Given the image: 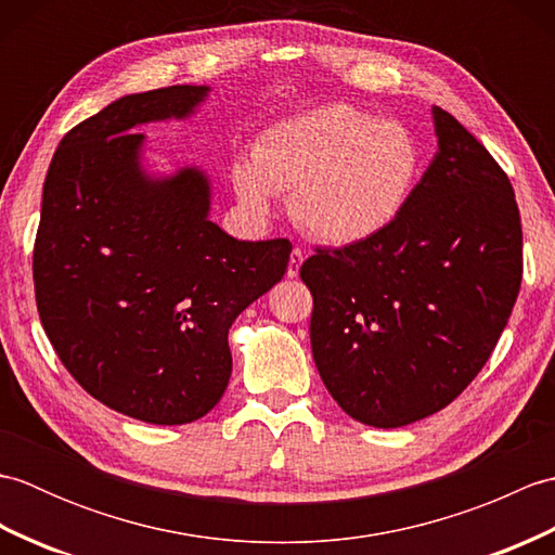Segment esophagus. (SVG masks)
Wrapping results in <instances>:
<instances>
[{"label": "esophagus", "mask_w": 555, "mask_h": 555, "mask_svg": "<svg viewBox=\"0 0 555 555\" xmlns=\"http://www.w3.org/2000/svg\"><path fill=\"white\" fill-rule=\"evenodd\" d=\"M302 259H305V253L300 250V247H293L291 259H288V271H286V274H288L291 279H296V276H298V271H300Z\"/></svg>", "instance_id": "obj_1"}]
</instances>
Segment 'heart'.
Returning <instances> with one entry per match:
<instances>
[{"label":"heart","mask_w":555,"mask_h":555,"mask_svg":"<svg viewBox=\"0 0 555 555\" xmlns=\"http://www.w3.org/2000/svg\"><path fill=\"white\" fill-rule=\"evenodd\" d=\"M420 150L398 121L324 104L257 138L253 164L233 167L241 203L264 215L271 193H293V219L312 238L352 245L398 219L415 188Z\"/></svg>","instance_id":"1"}]
</instances>
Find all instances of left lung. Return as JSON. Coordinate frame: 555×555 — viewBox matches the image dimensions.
Returning <instances> with one entry per match:
<instances>
[{"mask_svg": "<svg viewBox=\"0 0 555 555\" xmlns=\"http://www.w3.org/2000/svg\"><path fill=\"white\" fill-rule=\"evenodd\" d=\"M434 126L439 152L391 227L317 247L300 267L317 370L370 427H405L453 403L496 348L522 284L511 179L455 116L434 107Z\"/></svg>", "mask_w": 555, "mask_h": 555, "instance_id": "left-lung-1", "label": "left lung"}]
</instances>
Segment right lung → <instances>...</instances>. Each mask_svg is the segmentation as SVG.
<instances>
[{
	"instance_id": "1",
	"label": "right lung",
	"mask_w": 555,
	"mask_h": 555,
	"mask_svg": "<svg viewBox=\"0 0 555 555\" xmlns=\"http://www.w3.org/2000/svg\"><path fill=\"white\" fill-rule=\"evenodd\" d=\"M205 86L112 102L62 138L33 247L40 322L100 403L150 424L205 417L229 386V328L286 274V238L235 241L209 221V183L188 167L150 179L135 126L183 119Z\"/></svg>"
}]
</instances>
